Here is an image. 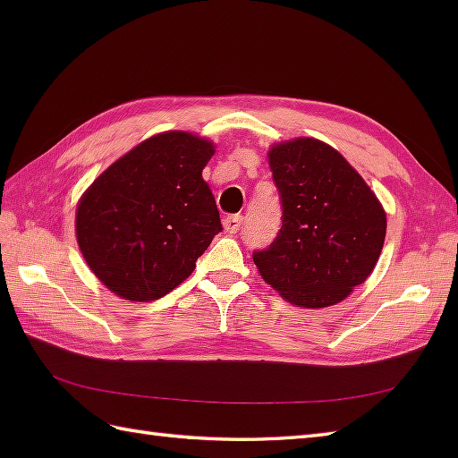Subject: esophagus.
Listing matches in <instances>:
<instances>
[{
	"label": "esophagus",
	"mask_w": 458,
	"mask_h": 458,
	"mask_svg": "<svg viewBox=\"0 0 458 458\" xmlns=\"http://www.w3.org/2000/svg\"><path fill=\"white\" fill-rule=\"evenodd\" d=\"M242 222H244V218L240 216V214H230V216L224 218V230L228 232V234H236V232L242 228Z\"/></svg>",
	"instance_id": "34e87169"
}]
</instances>
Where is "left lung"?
Here are the masks:
<instances>
[{
    "label": "left lung",
    "instance_id": "8db88e82",
    "mask_svg": "<svg viewBox=\"0 0 458 458\" xmlns=\"http://www.w3.org/2000/svg\"><path fill=\"white\" fill-rule=\"evenodd\" d=\"M281 199V230L254 251L266 284L289 303L323 309L372 274L386 212L358 171L330 145L297 138L267 153Z\"/></svg>",
    "mask_w": 458,
    "mask_h": 458
}]
</instances>
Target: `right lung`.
Segmentation results:
<instances>
[{"mask_svg": "<svg viewBox=\"0 0 458 458\" xmlns=\"http://www.w3.org/2000/svg\"><path fill=\"white\" fill-rule=\"evenodd\" d=\"M208 140L165 131L112 163L76 208V240L102 284L128 301H153L187 279L222 230L202 169Z\"/></svg>", "mask_w": 458, "mask_h": 458, "instance_id": "right-lung-1", "label": "right lung"}]
</instances>
